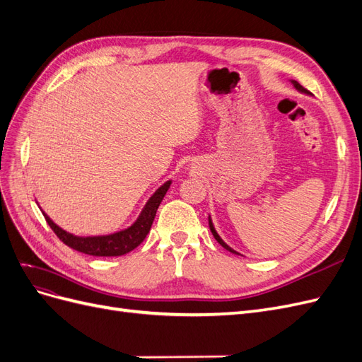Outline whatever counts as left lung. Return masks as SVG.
Instances as JSON below:
<instances>
[{
	"label": "left lung",
	"mask_w": 362,
	"mask_h": 362,
	"mask_svg": "<svg viewBox=\"0 0 362 362\" xmlns=\"http://www.w3.org/2000/svg\"><path fill=\"white\" fill-rule=\"evenodd\" d=\"M290 83L293 84V87H294V89L296 90H298V92H300V93H305V95H311L308 90H306V89H303V87L298 83V81H294V80H290ZM208 225H210V229H211V234L214 235V238L217 240V243L218 245H222L226 250H229V252H233V254H235V255H240L238 254V252L237 250H234L231 246H228L225 242H223V240H222V237L221 235H218L217 234V231H216V228H214V225H213V221H211V216H208Z\"/></svg>",
	"instance_id": "obj_1"
}]
</instances>
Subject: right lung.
I'll use <instances>...</instances> for the list:
<instances>
[{
	"label": "right lung",
	"instance_id": "add662e5",
	"mask_svg": "<svg viewBox=\"0 0 362 362\" xmlns=\"http://www.w3.org/2000/svg\"><path fill=\"white\" fill-rule=\"evenodd\" d=\"M170 184H172V180L161 184L160 187L152 193V196L145 204L144 210L140 211L134 223H131L128 228L120 229V231H116L113 234L87 235V237L75 235L72 233H68L66 229L60 228L57 223H54L52 218L43 210H42V214L45 216L47 222L51 226L52 231L56 233V235L62 240V242L64 245H68L69 247L93 257H120L136 249L141 242H144L152 226V222H154L156 213L164 198V194H166V192L170 187Z\"/></svg>",
	"mask_w": 362,
	"mask_h": 362
}]
</instances>
